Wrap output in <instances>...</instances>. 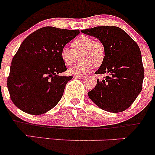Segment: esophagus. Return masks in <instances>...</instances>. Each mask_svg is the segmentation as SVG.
I'll return each mask as SVG.
<instances>
[{
  "mask_svg": "<svg viewBox=\"0 0 155 155\" xmlns=\"http://www.w3.org/2000/svg\"><path fill=\"white\" fill-rule=\"evenodd\" d=\"M75 78H78V79H84L85 76H74Z\"/></svg>",
  "mask_w": 155,
  "mask_h": 155,
  "instance_id": "34e87169",
  "label": "esophagus"
}]
</instances>
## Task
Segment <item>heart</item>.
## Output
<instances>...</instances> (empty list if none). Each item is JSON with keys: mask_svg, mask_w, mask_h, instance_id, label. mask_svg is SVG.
Returning a JSON list of instances; mask_svg holds the SVG:
<instances>
[{"mask_svg": "<svg viewBox=\"0 0 155 155\" xmlns=\"http://www.w3.org/2000/svg\"><path fill=\"white\" fill-rule=\"evenodd\" d=\"M73 48L64 46L60 51L61 58L66 65H71L81 55L82 62L72 65L68 73L74 76H80L92 70L95 64L99 66L104 61L106 55L105 47L100 41H95L87 36H80L72 43Z\"/></svg>", "mask_w": 155, "mask_h": 155, "instance_id": "b5f03b06", "label": "heart"}]
</instances>
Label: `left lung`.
<instances>
[{
  "label": "left lung",
  "instance_id": "left-lung-1",
  "mask_svg": "<svg viewBox=\"0 0 155 155\" xmlns=\"http://www.w3.org/2000/svg\"><path fill=\"white\" fill-rule=\"evenodd\" d=\"M97 38L105 47L106 55L96 74H108L97 80L87 93L101 109L110 112L126 110L137 99L143 87L144 68L140 47L122 29L115 26H98L82 30Z\"/></svg>",
  "mask_w": 155,
  "mask_h": 155
}]
</instances>
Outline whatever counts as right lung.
Masks as SVG:
<instances>
[{
    "instance_id": "1",
    "label": "right lung",
    "mask_w": 155,
    "mask_h": 155,
    "mask_svg": "<svg viewBox=\"0 0 155 155\" xmlns=\"http://www.w3.org/2000/svg\"><path fill=\"white\" fill-rule=\"evenodd\" d=\"M79 34V30L42 28L28 36L12 58L7 88L12 103L31 115H42L60 101L73 76L61 58V48Z\"/></svg>"
}]
</instances>
